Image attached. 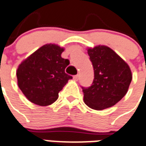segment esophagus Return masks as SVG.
Masks as SVG:
<instances>
[{"instance_id": "esophagus-1", "label": "esophagus", "mask_w": 146, "mask_h": 146, "mask_svg": "<svg viewBox=\"0 0 146 146\" xmlns=\"http://www.w3.org/2000/svg\"><path fill=\"white\" fill-rule=\"evenodd\" d=\"M78 78H79V75H78V74H76V75H74V77H73V79H74V80H75V81H78Z\"/></svg>"}]
</instances>
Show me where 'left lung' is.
Here are the masks:
<instances>
[{
  "instance_id": "1",
  "label": "left lung",
  "mask_w": 146,
  "mask_h": 146,
  "mask_svg": "<svg viewBox=\"0 0 146 146\" xmlns=\"http://www.w3.org/2000/svg\"><path fill=\"white\" fill-rule=\"evenodd\" d=\"M87 52L94 69V79L89 88H82L84 103L96 110L110 108L126 95L132 79L131 71L107 46L89 47Z\"/></svg>"
}]
</instances>
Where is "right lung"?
<instances>
[{"mask_svg":"<svg viewBox=\"0 0 146 146\" xmlns=\"http://www.w3.org/2000/svg\"><path fill=\"white\" fill-rule=\"evenodd\" d=\"M64 50L55 43H47L22 60L18 67V86L33 104L42 107L54 104L59 92L72 78L65 73L69 60L61 57Z\"/></svg>","mask_w":146,"mask_h":146,"instance_id":"obj_1","label":"right lung"}]
</instances>
